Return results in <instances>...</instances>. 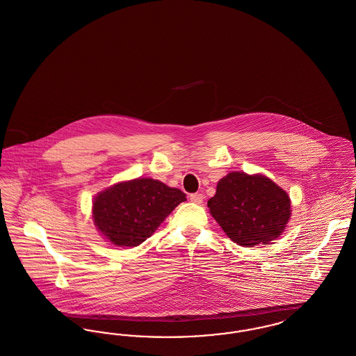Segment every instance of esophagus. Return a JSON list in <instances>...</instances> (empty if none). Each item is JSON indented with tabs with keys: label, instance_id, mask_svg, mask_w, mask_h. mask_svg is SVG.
<instances>
[{
	"label": "esophagus",
	"instance_id": "esophagus-1",
	"mask_svg": "<svg viewBox=\"0 0 356 356\" xmlns=\"http://www.w3.org/2000/svg\"><path fill=\"white\" fill-rule=\"evenodd\" d=\"M189 200L192 203L202 204L203 203L204 196L202 193H192V195H189Z\"/></svg>",
	"mask_w": 356,
	"mask_h": 356
}]
</instances>
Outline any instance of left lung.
<instances>
[{
    "instance_id": "left-lung-1",
    "label": "left lung",
    "mask_w": 356,
    "mask_h": 356,
    "mask_svg": "<svg viewBox=\"0 0 356 356\" xmlns=\"http://www.w3.org/2000/svg\"><path fill=\"white\" fill-rule=\"evenodd\" d=\"M212 218L238 245L270 244L283 232L291 218L287 192L264 175L231 172L208 200Z\"/></svg>"
}]
</instances>
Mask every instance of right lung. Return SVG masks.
I'll return each mask as SVG.
<instances>
[{
	"label": "right lung",
	"mask_w": 356,
	"mask_h": 356,
	"mask_svg": "<svg viewBox=\"0 0 356 356\" xmlns=\"http://www.w3.org/2000/svg\"><path fill=\"white\" fill-rule=\"evenodd\" d=\"M186 193L147 177L121 181L100 192L92 208L95 225L102 236L119 247H136L183 202Z\"/></svg>",
	"instance_id": "obj_1"
}]
</instances>
